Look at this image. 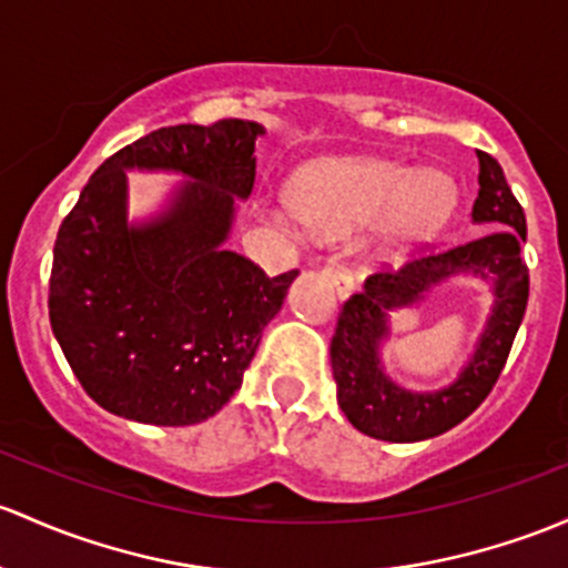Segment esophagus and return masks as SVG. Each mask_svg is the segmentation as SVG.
<instances>
[{
    "mask_svg": "<svg viewBox=\"0 0 568 568\" xmlns=\"http://www.w3.org/2000/svg\"><path fill=\"white\" fill-rule=\"evenodd\" d=\"M321 272L326 274V277L332 280V285H334V291H337L339 296H348L351 291L356 288L354 285V277H351V272L348 268H345L343 264H337V261H326L324 266H321Z\"/></svg>",
    "mask_w": 568,
    "mask_h": 568,
    "instance_id": "obj_1",
    "label": "esophagus"
}]
</instances>
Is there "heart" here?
Listing matches in <instances>:
<instances>
[{
	"mask_svg": "<svg viewBox=\"0 0 568 568\" xmlns=\"http://www.w3.org/2000/svg\"><path fill=\"white\" fill-rule=\"evenodd\" d=\"M294 205L266 209V217L285 231H296L302 220L345 229L381 217L392 242H416L444 229L457 206V187L440 171L419 174L386 160H334L296 179Z\"/></svg>",
	"mask_w": 568,
	"mask_h": 568,
	"instance_id": "heart-1",
	"label": "heart"
}]
</instances>
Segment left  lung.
<instances>
[{
    "label": "left lung",
    "mask_w": 568,
    "mask_h": 568,
    "mask_svg": "<svg viewBox=\"0 0 568 568\" xmlns=\"http://www.w3.org/2000/svg\"><path fill=\"white\" fill-rule=\"evenodd\" d=\"M476 154L479 195L470 217L489 231L452 247L429 250L397 272L378 268L339 307L332 337L337 403L351 425L369 438L410 444L446 433L485 403L509 359L528 304V266L520 255L525 212L498 160L487 152ZM457 273H476L494 283V310L475 356L446 390H403L379 362V343L388 336V310L420 301L429 287Z\"/></svg>",
    "instance_id": "obj_1"
}]
</instances>
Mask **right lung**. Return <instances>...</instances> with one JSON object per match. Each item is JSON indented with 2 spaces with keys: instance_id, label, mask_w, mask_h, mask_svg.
<instances>
[{
  "instance_id": "1",
  "label": "right lung",
  "mask_w": 568,
  "mask_h": 568,
  "mask_svg": "<svg viewBox=\"0 0 568 568\" xmlns=\"http://www.w3.org/2000/svg\"><path fill=\"white\" fill-rule=\"evenodd\" d=\"M258 122L174 124L111 154L53 244L48 318L83 392L111 414L184 427L242 386L264 326L300 272L268 277L225 250L234 199L255 184ZM130 168L191 179L169 213L126 223Z\"/></svg>"
}]
</instances>
